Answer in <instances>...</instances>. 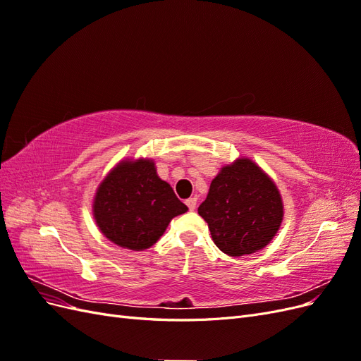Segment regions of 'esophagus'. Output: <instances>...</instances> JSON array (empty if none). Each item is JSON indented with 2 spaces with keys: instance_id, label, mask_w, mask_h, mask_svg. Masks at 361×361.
<instances>
[{
  "instance_id": "1",
  "label": "esophagus",
  "mask_w": 361,
  "mask_h": 361,
  "mask_svg": "<svg viewBox=\"0 0 361 361\" xmlns=\"http://www.w3.org/2000/svg\"><path fill=\"white\" fill-rule=\"evenodd\" d=\"M185 203H187V206L190 207V211H194L195 206H197V197H190Z\"/></svg>"
}]
</instances>
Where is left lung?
I'll return each instance as SVG.
<instances>
[{"label":"left lung","instance_id":"left-lung-1","mask_svg":"<svg viewBox=\"0 0 361 361\" xmlns=\"http://www.w3.org/2000/svg\"><path fill=\"white\" fill-rule=\"evenodd\" d=\"M199 215L212 241L232 257L265 248L279 232L285 206L276 182L255 161L239 157L212 179Z\"/></svg>","mask_w":361,"mask_h":361}]
</instances>
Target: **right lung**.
I'll return each mask as SVG.
<instances>
[{
  "instance_id": "1",
  "label": "right lung",
  "mask_w": 361,
  "mask_h": 361,
  "mask_svg": "<svg viewBox=\"0 0 361 361\" xmlns=\"http://www.w3.org/2000/svg\"><path fill=\"white\" fill-rule=\"evenodd\" d=\"M93 218L113 244L143 251L166 232L174 216L188 211L162 180L150 158L122 159L102 179L93 197Z\"/></svg>"
}]
</instances>
